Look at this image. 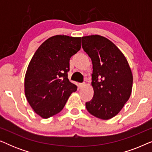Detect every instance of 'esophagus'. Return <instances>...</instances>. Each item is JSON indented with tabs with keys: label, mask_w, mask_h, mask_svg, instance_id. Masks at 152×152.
Masks as SVG:
<instances>
[{
	"label": "esophagus",
	"mask_w": 152,
	"mask_h": 152,
	"mask_svg": "<svg viewBox=\"0 0 152 152\" xmlns=\"http://www.w3.org/2000/svg\"><path fill=\"white\" fill-rule=\"evenodd\" d=\"M84 86H85V83H80V84H79V87H80V88H82Z\"/></svg>",
	"instance_id": "34e87169"
}]
</instances>
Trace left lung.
Instances as JSON below:
<instances>
[{
	"label": "left lung",
	"mask_w": 152,
	"mask_h": 152,
	"mask_svg": "<svg viewBox=\"0 0 152 152\" xmlns=\"http://www.w3.org/2000/svg\"><path fill=\"white\" fill-rule=\"evenodd\" d=\"M82 48L93 64L94 95L86 102L87 111L102 120L111 119L123 108L132 90L128 61L113 42L99 35L82 37Z\"/></svg>",
	"instance_id": "left-lung-1"
}]
</instances>
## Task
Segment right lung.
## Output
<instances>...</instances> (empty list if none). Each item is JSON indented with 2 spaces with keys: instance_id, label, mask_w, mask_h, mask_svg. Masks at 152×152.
<instances>
[{
  "instance_id": "1",
  "label": "right lung",
  "mask_w": 152,
  "mask_h": 152,
  "mask_svg": "<svg viewBox=\"0 0 152 152\" xmlns=\"http://www.w3.org/2000/svg\"><path fill=\"white\" fill-rule=\"evenodd\" d=\"M81 37L56 35L35 52L25 76V94L35 113L48 118L64 109L77 86L68 78L70 59L81 48Z\"/></svg>"
}]
</instances>
